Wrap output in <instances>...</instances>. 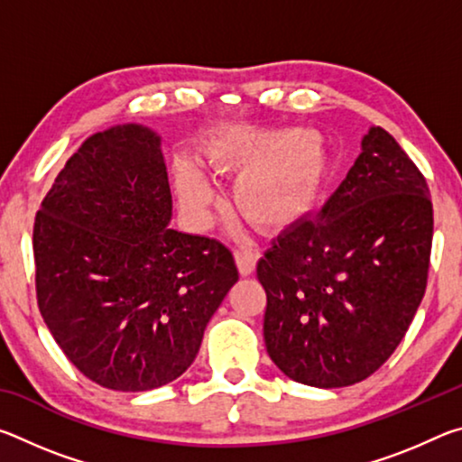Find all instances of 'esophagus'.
<instances>
[{
    "label": "esophagus",
    "mask_w": 462,
    "mask_h": 462,
    "mask_svg": "<svg viewBox=\"0 0 462 462\" xmlns=\"http://www.w3.org/2000/svg\"><path fill=\"white\" fill-rule=\"evenodd\" d=\"M234 261H236V267H238L240 275L248 277V275H253L254 269H256V261H259V254H256L254 250H250V248H238L236 253H234Z\"/></svg>",
    "instance_id": "34e87169"
}]
</instances>
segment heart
<instances>
[{
  "mask_svg": "<svg viewBox=\"0 0 462 462\" xmlns=\"http://www.w3.org/2000/svg\"><path fill=\"white\" fill-rule=\"evenodd\" d=\"M198 165L209 175H232V208L263 232H283L300 224L322 193L332 161L322 138L306 130L226 128L203 140ZM175 185L183 206L206 212L212 189L198 169L181 162Z\"/></svg>",
  "mask_w": 462,
  "mask_h": 462,
  "instance_id": "obj_1",
  "label": "heart"
}]
</instances>
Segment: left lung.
Here are the masks:
<instances>
[{
	"label": "left lung",
	"instance_id": "8db88e82",
	"mask_svg": "<svg viewBox=\"0 0 462 462\" xmlns=\"http://www.w3.org/2000/svg\"><path fill=\"white\" fill-rule=\"evenodd\" d=\"M432 230L424 175L387 130L371 128L318 217L285 230L256 264L271 361L322 389L371 377L420 308Z\"/></svg>",
	"mask_w": 462,
	"mask_h": 462
}]
</instances>
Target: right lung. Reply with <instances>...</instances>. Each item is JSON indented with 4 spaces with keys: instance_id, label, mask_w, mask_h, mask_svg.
<instances>
[{
    "instance_id": "obj_1",
    "label": "right lung",
    "mask_w": 462,
    "mask_h": 462,
    "mask_svg": "<svg viewBox=\"0 0 462 462\" xmlns=\"http://www.w3.org/2000/svg\"><path fill=\"white\" fill-rule=\"evenodd\" d=\"M171 187L152 130L89 136L34 220L38 310L65 356L114 391H148L193 363L238 281L220 240L169 228Z\"/></svg>"
}]
</instances>
